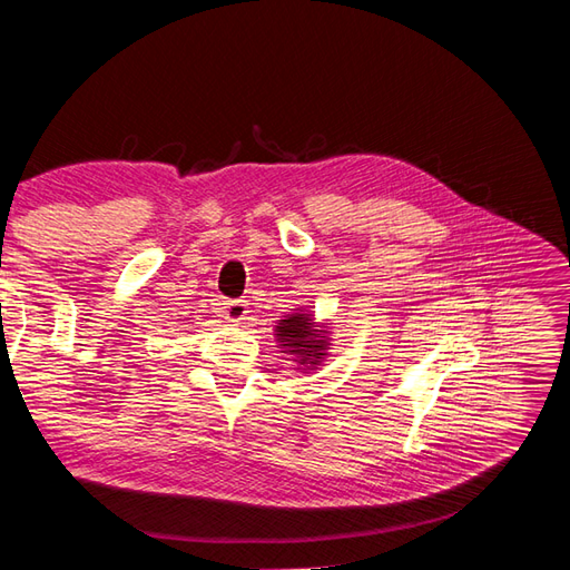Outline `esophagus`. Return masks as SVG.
<instances>
[{
  "label": "esophagus",
  "mask_w": 570,
  "mask_h": 570,
  "mask_svg": "<svg viewBox=\"0 0 570 570\" xmlns=\"http://www.w3.org/2000/svg\"><path fill=\"white\" fill-rule=\"evenodd\" d=\"M247 313L250 311H247L245 301H226L224 303V315H226V320H230V323H243Z\"/></svg>",
  "instance_id": "34e87169"
}]
</instances>
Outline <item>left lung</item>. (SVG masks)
<instances>
[{"mask_svg":"<svg viewBox=\"0 0 570 570\" xmlns=\"http://www.w3.org/2000/svg\"><path fill=\"white\" fill-rule=\"evenodd\" d=\"M317 334H323V330H315L313 320L305 313L291 315L276 327V337H279L282 346L296 354L298 363H308L311 368L325 356V340L317 337Z\"/></svg>","mask_w":570,"mask_h":570,"instance_id":"left-lung-1","label":"left lung"}]
</instances>
